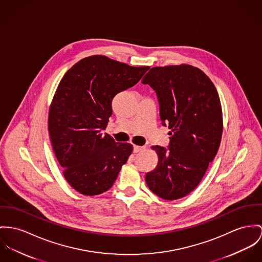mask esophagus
<instances>
[{"label": "esophagus", "instance_id": "obj_1", "mask_svg": "<svg viewBox=\"0 0 262 262\" xmlns=\"http://www.w3.org/2000/svg\"><path fill=\"white\" fill-rule=\"evenodd\" d=\"M144 148H145V146H141V145H135V146H134V151H135V152H140V151H142Z\"/></svg>", "mask_w": 262, "mask_h": 262}]
</instances>
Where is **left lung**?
<instances>
[{
	"instance_id": "left-lung-1",
	"label": "left lung",
	"mask_w": 262,
	"mask_h": 262,
	"mask_svg": "<svg viewBox=\"0 0 262 262\" xmlns=\"http://www.w3.org/2000/svg\"><path fill=\"white\" fill-rule=\"evenodd\" d=\"M141 82L157 93L161 123L170 129L167 148L152 146L159 162L145 182L161 199L179 200L199 185L217 154L221 100L210 79L189 64L151 68Z\"/></svg>"
}]
</instances>
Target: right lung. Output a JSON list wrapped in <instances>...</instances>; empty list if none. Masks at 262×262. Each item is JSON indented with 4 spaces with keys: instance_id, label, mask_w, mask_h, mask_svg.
Instances as JSON below:
<instances>
[{
    "instance_id": "right-lung-1",
    "label": "right lung",
    "mask_w": 262,
    "mask_h": 262,
    "mask_svg": "<svg viewBox=\"0 0 262 262\" xmlns=\"http://www.w3.org/2000/svg\"><path fill=\"white\" fill-rule=\"evenodd\" d=\"M148 67H130L105 56L75 63L62 77L49 113V134L69 184L83 195L108 190L133 151L103 134L115 96L141 80Z\"/></svg>"
}]
</instances>
